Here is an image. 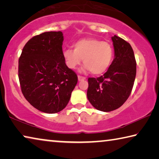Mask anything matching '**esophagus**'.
I'll use <instances>...</instances> for the list:
<instances>
[{"mask_svg": "<svg viewBox=\"0 0 159 159\" xmlns=\"http://www.w3.org/2000/svg\"><path fill=\"white\" fill-rule=\"evenodd\" d=\"M86 78L84 77H82V76H80V75H78V80L79 81H82V80H84Z\"/></svg>", "mask_w": 159, "mask_h": 159, "instance_id": "esophagus-1", "label": "esophagus"}]
</instances>
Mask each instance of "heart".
I'll return each instance as SVG.
<instances>
[{
    "mask_svg": "<svg viewBox=\"0 0 159 159\" xmlns=\"http://www.w3.org/2000/svg\"><path fill=\"white\" fill-rule=\"evenodd\" d=\"M74 50L66 49L63 57L70 69H75L83 60L85 69L93 74L100 75L108 68L113 56L111 43L95 38L82 39L74 44Z\"/></svg>",
    "mask_w": 159,
    "mask_h": 159,
    "instance_id": "obj_1",
    "label": "heart"
}]
</instances>
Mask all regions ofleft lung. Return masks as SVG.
Returning <instances> with one entry per match:
<instances>
[{
    "label": "left lung",
    "mask_w": 159,
    "mask_h": 159,
    "mask_svg": "<svg viewBox=\"0 0 159 159\" xmlns=\"http://www.w3.org/2000/svg\"><path fill=\"white\" fill-rule=\"evenodd\" d=\"M111 39L114 59L107 72L97 79H88V100L96 109L103 112L116 110L125 102L131 93L137 71L130 44L116 35Z\"/></svg>",
    "instance_id": "1"
}]
</instances>
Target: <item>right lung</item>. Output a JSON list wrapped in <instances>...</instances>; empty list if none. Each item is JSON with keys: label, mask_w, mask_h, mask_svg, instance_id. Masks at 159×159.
Wrapping results in <instances>:
<instances>
[{"label": "right lung", "mask_w": 159, "mask_h": 159, "mask_svg": "<svg viewBox=\"0 0 159 159\" xmlns=\"http://www.w3.org/2000/svg\"><path fill=\"white\" fill-rule=\"evenodd\" d=\"M63 34L47 32L28 41L19 59L18 76L26 99L46 113L61 111L68 103L77 76L67 67L62 53Z\"/></svg>", "instance_id": "right-lung-1"}]
</instances>
